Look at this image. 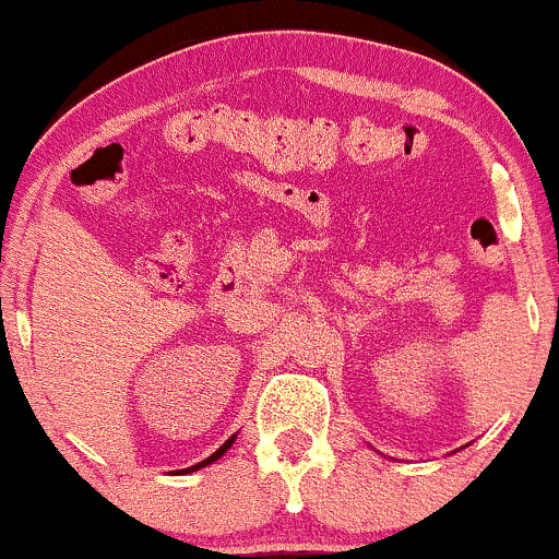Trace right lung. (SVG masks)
<instances>
[{
  "mask_svg": "<svg viewBox=\"0 0 559 559\" xmlns=\"http://www.w3.org/2000/svg\"><path fill=\"white\" fill-rule=\"evenodd\" d=\"M234 439H236V433L234 436H230V439L226 441V444H223L221 449H217V452H213V454H210V457L207 460H202V463H197V465H191V467H186V471H181V473H194V471H199V467H204V465H213L215 463V460H221L223 457V454H226L228 452V449H230V444H234ZM178 473V471H176Z\"/></svg>",
  "mask_w": 559,
  "mask_h": 559,
  "instance_id": "add662e5",
  "label": "right lung"
}]
</instances>
